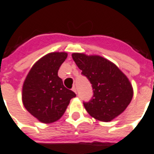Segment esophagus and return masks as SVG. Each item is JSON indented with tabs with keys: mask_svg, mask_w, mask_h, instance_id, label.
Here are the masks:
<instances>
[{
	"mask_svg": "<svg viewBox=\"0 0 154 154\" xmlns=\"http://www.w3.org/2000/svg\"><path fill=\"white\" fill-rule=\"evenodd\" d=\"M72 91H73L75 93H77V88H76V87H73V88H72Z\"/></svg>",
	"mask_w": 154,
	"mask_h": 154,
	"instance_id": "34e87169",
	"label": "esophagus"
}]
</instances>
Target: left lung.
<instances>
[{"label": "left lung", "instance_id": "left-lung-1", "mask_svg": "<svg viewBox=\"0 0 154 154\" xmlns=\"http://www.w3.org/2000/svg\"><path fill=\"white\" fill-rule=\"evenodd\" d=\"M72 57L92 84L93 97L83 103L88 113L99 121L110 122L123 112L133 96V87L125 74L100 56L72 53Z\"/></svg>", "mask_w": 154, "mask_h": 154}]
</instances>
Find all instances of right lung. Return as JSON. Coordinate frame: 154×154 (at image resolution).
Wrapping results in <instances>:
<instances>
[{
    "label": "right lung",
    "mask_w": 154,
    "mask_h": 154,
    "mask_svg": "<svg viewBox=\"0 0 154 154\" xmlns=\"http://www.w3.org/2000/svg\"><path fill=\"white\" fill-rule=\"evenodd\" d=\"M66 52H51L38 60L26 77L22 103L29 112L43 123L56 122L64 114L70 100L76 97L64 87L57 72Z\"/></svg>",
    "instance_id": "1"
}]
</instances>
